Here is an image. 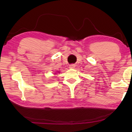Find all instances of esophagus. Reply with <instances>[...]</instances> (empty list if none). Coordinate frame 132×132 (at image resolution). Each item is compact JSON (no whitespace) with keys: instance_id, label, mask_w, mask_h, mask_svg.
I'll return each mask as SVG.
<instances>
[{"instance_id":"1","label":"esophagus","mask_w":132,"mask_h":132,"mask_svg":"<svg viewBox=\"0 0 132 132\" xmlns=\"http://www.w3.org/2000/svg\"><path fill=\"white\" fill-rule=\"evenodd\" d=\"M75 67V65L74 64H71L69 65V68L70 69H74Z\"/></svg>"}]
</instances>
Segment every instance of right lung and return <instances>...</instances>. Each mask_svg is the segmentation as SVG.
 Here are the masks:
<instances>
[{"label":"right lung","instance_id":"obj_1","mask_svg":"<svg viewBox=\"0 0 132 132\" xmlns=\"http://www.w3.org/2000/svg\"><path fill=\"white\" fill-rule=\"evenodd\" d=\"M58 73H59L60 72H59V71H58ZM55 74H56V73H55Z\"/></svg>","mask_w":132,"mask_h":132}]
</instances>
